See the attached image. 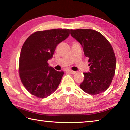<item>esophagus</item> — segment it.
I'll return each instance as SVG.
<instances>
[{"instance_id":"1","label":"esophagus","mask_w":130,"mask_h":130,"mask_svg":"<svg viewBox=\"0 0 130 130\" xmlns=\"http://www.w3.org/2000/svg\"><path fill=\"white\" fill-rule=\"evenodd\" d=\"M66 72H69L71 74H75L76 73V71H74V70H70V69H67L66 70Z\"/></svg>"}]
</instances>
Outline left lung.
<instances>
[{
	"label": "left lung",
	"instance_id": "left-lung-1",
	"mask_svg": "<svg viewBox=\"0 0 130 130\" xmlns=\"http://www.w3.org/2000/svg\"><path fill=\"white\" fill-rule=\"evenodd\" d=\"M72 37L81 44L88 57L89 72L83 73L81 89L90 94H98L108 88L115 75L116 58L113 48L100 32L91 29L70 30Z\"/></svg>",
	"mask_w": 130,
	"mask_h": 130
}]
</instances>
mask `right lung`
I'll return each mask as SVG.
<instances>
[{"mask_svg":"<svg viewBox=\"0 0 130 130\" xmlns=\"http://www.w3.org/2000/svg\"><path fill=\"white\" fill-rule=\"evenodd\" d=\"M69 29L39 31L31 35L22 47L19 61V73L22 83L30 93L45 98L57 89L64 72L50 67L58 44L69 35Z\"/></svg>","mask_w":130,"mask_h":130,"instance_id":"right-lung-1","label":"right lung"}]
</instances>
